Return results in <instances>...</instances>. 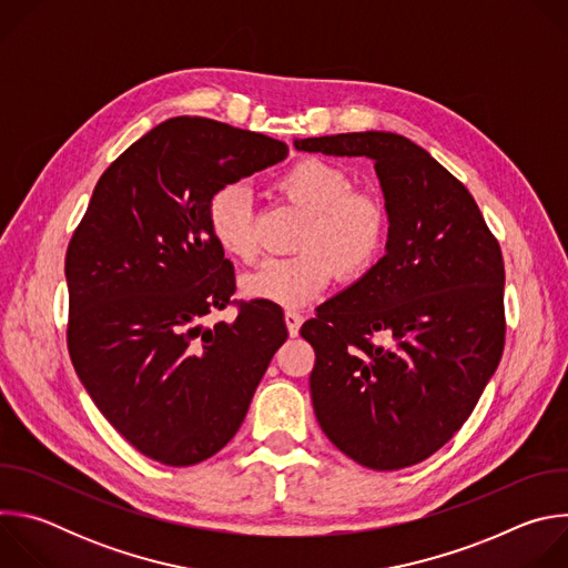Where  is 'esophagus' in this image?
<instances>
[{"instance_id":"1","label":"esophagus","mask_w":568,"mask_h":568,"mask_svg":"<svg viewBox=\"0 0 568 568\" xmlns=\"http://www.w3.org/2000/svg\"><path fill=\"white\" fill-rule=\"evenodd\" d=\"M301 323H303V314H301V312H296V310H285V326H287V333H290L292 337L298 335Z\"/></svg>"}]
</instances>
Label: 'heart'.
Instances as JSON below:
<instances>
[{
    "instance_id": "obj_1",
    "label": "heart",
    "mask_w": 568,
    "mask_h": 568,
    "mask_svg": "<svg viewBox=\"0 0 568 568\" xmlns=\"http://www.w3.org/2000/svg\"><path fill=\"white\" fill-rule=\"evenodd\" d=\"M278 191L301 209L305 220L296 256L267 258L240 278L245 298L301 307L328 290L339 270L348 276L366 272L384 247L388 213L379 197L353 191L351 175L331 161L301 159L276 182ZM209 231L215 245L231 258L254 261L258 240L247 191L229 184L209 202Z\"/></svg>"
}]
</instances>
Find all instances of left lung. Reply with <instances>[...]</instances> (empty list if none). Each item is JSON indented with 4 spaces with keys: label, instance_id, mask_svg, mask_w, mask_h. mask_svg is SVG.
<instances>
[{
    "label": "left lung",
    "instance_id": "left-lung-1",
    "mask_svg": "<svg viewBox=\"0 0 568 568\" xmlns=\"http://www.w3.org/2000/svg\"><path fill=\"white\" fill-rule=\"evenodd\" d=\"M294 148L375 161L388 213L384 256L301 328L316 353L314 416L364 467L416 465L463 427L499 366V242L469 191L407 136L368 130Z\"/></svg>",
    "mask_w": 568,
    "mask_h": 568
}]
</instances>
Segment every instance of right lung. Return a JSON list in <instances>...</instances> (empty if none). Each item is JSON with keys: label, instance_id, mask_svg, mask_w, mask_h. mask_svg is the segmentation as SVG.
Segmentation results:
<instances>
[{"label": "right lung", "instance_id": "add662e5", "mask_svg": "<svg viewBox=\"0 0 568 568\" xmlns=\"http://www.w3.org/2000/svg\"><path fill=\"white\" fill-rule=\"evenodd\" d=\"M287 156L283 141L175 116L99 180L64 261L69 355L99 412L141 454L173 467L217 454L287 339L283 312L252 301L204 326L235 290L209 202Z\"/></svg>", "mask_w": 568, "mask_h": 568}]
</instances>
